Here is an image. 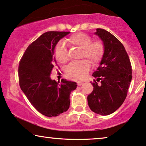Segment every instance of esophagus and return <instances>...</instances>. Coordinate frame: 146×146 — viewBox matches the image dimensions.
Returning <instances> with one entry per match:
<instances>
[{"instance_id": "34e87169", "label": "esophagus", "mask_w": 146, "mask_h": 146, "mask_svg": "<svg viewBox=\"0 0 146 146\" xmlns=\"http://www.w3.org/2000/svg\"><path fill=\"white\" fill-rule=\"evenodd\" d=\"M82 82H77V84L78 85V86H80V85H82Z\"/></svg>"}]
</instances>
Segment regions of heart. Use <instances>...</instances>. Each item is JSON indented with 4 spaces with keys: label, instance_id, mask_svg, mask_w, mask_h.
Wrapping results in <instances>:
<instances>
[{
    "label": "heart",
    "instance_id": "b5f03b06",
    "mask_svg": "<svg viewBox=\"0 0 146 146\" xmlns=\"http://www.w3.org/2000/svg\"><path fill=\"white\" fill-rule=\"evenodd\" d=\"M91 40V37L88 34L77 33L70 36L68 39V42L70 45L81 49V58H86L93 65H97L103 57L105 46L99 39ZM55 56L61 63H65L68 60V52L62 42L59 43L56 46ZM90 68V62L87 60H82L70 64L66 68V72L71 76L81 80L86 77Z\"/></svg>",
    "mask_w": 146,
    "mask_h": 146
}]
</instances>
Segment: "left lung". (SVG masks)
<instances>
[{"label": "left lung", "instance_id": "8db88e82", "mask_svg": "<svg viewBox=\"0 0 146 146\" xmlns=\"http://www.w3.org/2000/svg\"><path fill=\"white\" fill-rule=\"evenodd\" d=\"M103 41L105 53L97 70L92 74L96 80L87 97L90 109L101 115L114 113L127 96L132 78L131 62L123 45L117 37L103 29L94 33ZM101 81V84L97 82Z\"/></svg>", "mask_w": 146, "mask_h": 146}]
</instances>
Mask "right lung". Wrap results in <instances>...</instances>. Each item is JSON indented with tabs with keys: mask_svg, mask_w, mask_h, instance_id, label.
<instances>
[{
	"mask_svg": "<svg viewBox=\"0 0 146 146\" xmlns=\"http://www.w3.org/2000/svg\"><path fill=\"white\" fill-rule=\"evenodd\" d=\"M69 31H48L31 43L25 52L19 66L21 89L37 111L52 117L66 112L70 107V96L76 82L62 79L52 80L50 74L56 60L54 50L58 41Z\"/></svg>",
	"mask_w": 146,
	"mask_h": 146,
	"instance_id": "right-lung-1",
	"label": "right lung"
}]
</instances>
